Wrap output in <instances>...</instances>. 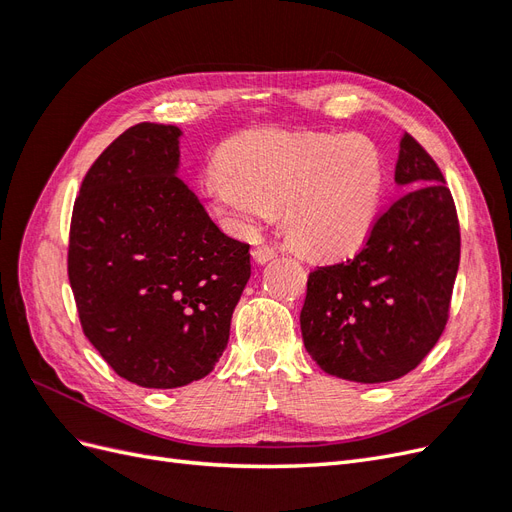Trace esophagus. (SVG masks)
I'll return each mask as SVG.
<instances>
[{"label": "esophagus", "instance_id": "obj_1", "mask_svg": "<svg viewBox=\"0 0 512 512\" xmlns=\"http://www.w3.org/2000/svg\"><path fill=\"white\" fill-rule=\"evenodd\" d=\"M277 256V250L271 245H256L252 250V258L258 262V265H267L269 260H273Z\"/></svg>", "mask_w": 512, "mask_h": 512}]
</instances>
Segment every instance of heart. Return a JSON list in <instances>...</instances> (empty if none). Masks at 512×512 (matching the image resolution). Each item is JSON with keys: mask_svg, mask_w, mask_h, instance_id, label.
I'll return each mask as SVG.
<instances>
[{"mask_svg": "<svg viewBox=\"0 0 512 512\" xmlns=\"http://www.w3.org/2000/svg\"><path fill=\"white\" fill-rule=\"evenodd\" d=\"M200 181L207 205L252 235L280 211L294 250L346 256L367 241L384 196L382 153L359 132H243L218 151Z\"/></svg>", "mask_w": 512, "mask_h": 512, "instance_id": "heart-1", "label": "heart"}]
</instances>
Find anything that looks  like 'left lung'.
<instances>
[{
  "instance_id": "8db88e82",
  "label": "left lung",
  "mask_w": 512,
  "mask_h": 512,
  "mask_svg": "<svg viewBox=\"0 0 512 512\" xmlns=\"http://www.w3.org/2000/svg\"><path fill=\"white\" fill-rule=\"evenodd\" d=\"M401 194L352 260L309 273L301 333L327 374L378 384L406 376L440 339L459 269V224L440 168L399 141Z\"/></svg>"
}]
</instances>
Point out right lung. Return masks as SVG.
I'll return each mask as SVG.
<instances>
[{"instance_id":"1","label":"right lung","mask_w":512,"mask_h":512,"mask_svg":"<svg viewBox=\"0 0 512 512\" xmlns=\"http://www.w3.org/2000/svg\"><path fill=\"white\" fill-rule=\"evenodd\" d=\"M177 126L138 123L89 168L68 277L83 331L121 378L177 389L211 374L250 280V245L218 228L179 173Z\"/></svg>"}]
</instances>
